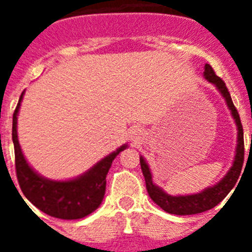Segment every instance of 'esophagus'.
<instances>
[{"mask_svg": "<svg viewBox=\"0 0 252 252\" xmlns=\"http://www.w3.org/2000/svg\"><path fill=\"white\" fill-rule=\"evenodd\" d=\"M137 139V137H135V140H136Z\"/></svg>", "mask_w": 252, "mask_h": 252, "instance_id": "esophagus-1", "label": "esophagus"}]
</instances>
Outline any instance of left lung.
I'll return each mask as SVG.
<instances>
[{"mask_svg":"<svg viewBox=\"0 0 252 252\" xmlns=\"http://www.w3.org/2000/svg\"><path fill=\"white\" fill-rule=\"evenodd\" d=\"M203 75L209 83L215 84L216 88L220 91V93H221L222 97L226 101L227 107L230 108L231 115H232L233 120L236 122V126H237V146H236L235 160H233L230 170L227 171V174L215 186L208 187V188L202 190L201 193H197V194L170 195L164 192L161 188H159L157 184L153 183V175H151L148 162H146L144 158L140 157V165H141L142 174H144V178H145L146 189H148L149 195L160 208L164 209L165 212L171 213V215H197V213L206 212L208 209L217 206L220 202L223 201L226 195L231 192V189L235 187L236 182H237L240 174H241L242 164H244V128H242L239 112L236 110V107L233 106L230 92L227 90L224 82L222 81L221 78L216 75L215 70H213L212 66L209 65V64L204 65Z\"/></svg>","mask_w":252,"mask_h":252,"instance_id":"left-lung-1","label":"left lung"}]
</instances>
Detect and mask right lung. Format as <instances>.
Instances as JSON below:
<instances>
[{
	"mask_svg": "<svg viewBox=\"0 0 252 252\" xmlns=\"http://www.w3.org/2000/svg\"><path fill=\"white\" fill-rule=\"evenodd\" d=\"M21 93L12 119V141L15 148L16 175L22 193L35 207L46 215L62 220H79L91 215L102 203L106 192V177L112 161L127 145L120 146L99 160L84 174L69 180H51L37 174L26 161L17 137V113Z\"/></svg>",
	"mask_w": 252,
	"mask_h": 252,
	"instance_id": "obj_1",
	"label": "right lung"
}]
</instances>
